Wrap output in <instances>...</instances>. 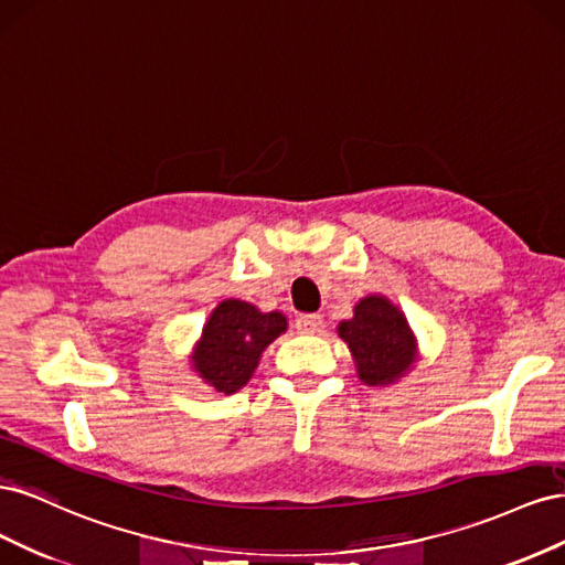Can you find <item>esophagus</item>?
<instances>
[{
  "mask_svg": "<svg viewBox=\"0 0 565 565\" xmlns=\"http://www.w3.org/2000/svg\"><path fill=\"white\" fill-rule=\"evenodd\" d=\"M295 328L301 334H316V332L322 330V316H318V313H301L295 320Z\"/></svg>",
  "mask_w": 565,
  "mask_h": 565,
  "instance_id": "esophagus-1",
  "label": "esophagus"
}]
</instances>
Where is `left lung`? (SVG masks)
I'll list each match as a JSON object with an SVG mask.
<instances>
[{
	"label": "left lung",
	"instance_id": "obj_1",
	"mask_svg": "<svg viewBox=\"0 0 565 565\" xmlns=\"http://www.w3.org/2000/svg\"><path fill=\"white\" fill-rule=\"evenodd\" d=\"M339 337L353 353L358 377L370 386L398 380L415 361V337L409 324L384 297L361 299L353 318L339 322Z\"/></svg>",
	"mask_w": 565,
	"mask_h": 565
}]
</instances>
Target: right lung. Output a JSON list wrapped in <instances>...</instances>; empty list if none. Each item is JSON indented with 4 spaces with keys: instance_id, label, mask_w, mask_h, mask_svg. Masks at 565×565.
Instances as JSON below:
<instances>
[{
    "instance_id": "obj_1",
    "label": "right lung",
    "mask_w": 565,
    "mask_h": 565,
    "mask_svg": "<svg viewBox=\"0 0 565 565\" xmlns=\"http://www.w3.org/2000/svg\"><path fill=\"white\" fill-rule=\"evenodd\" d=\"M287 328L282 313H259L247 301H221L204 324L195 351L200 377L221 393L245 386L259 363V355Z\"/></svg>"
}]
</instances>
